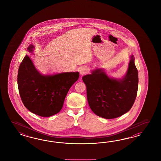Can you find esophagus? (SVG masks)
I'll return each instance as SVG.
<instances>
[{
    "mask_svg": "<svg viewBox=\"0 0 161 161\" xmlns=\"http://www.w3.org/2000/svg\"><path fill=\"white\" fill-rule=\"evenodd\" d=\"M88 72V69L87 68H86V67L81 68L80 69V74L81 75H83L87 73Z\"/></svg>",
    "mask_w": 161,
    "mask_h": 161,
    "instance_id": "obj_1",
    "label": "esophagus"
}]
</instances>
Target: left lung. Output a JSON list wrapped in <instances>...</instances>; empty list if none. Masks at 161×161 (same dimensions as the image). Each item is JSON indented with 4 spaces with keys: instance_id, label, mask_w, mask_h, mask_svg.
<instances>
[{
    "instance_id": "8db88e82",
    "label": "left lung",
    "mask_w": 161,
    "mask_h": 161,
    "mask_svg": "<svg viewBox=\"0 0 161 161\" xmlns=\"http://www.w3.org/2000/svg\"><path fill=\"white\" fill-rule=\"evenodd\" d=\"M90 107L96 115L107 119L120 117L129 112L136 97L138 71L134 56L130 57L126 75L110 78L102 69L84 76Z\"/></svg>"
}]
</instances>
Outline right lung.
<instances>
[{
  "instance_id": "1",
  "label": "right lung",
  "mask_w": 161,
  "mask_h": 161,
  "mask_svg": "<svg viewBox=\"0 0 161 161\" xmlns=\"http://www.w3.org/2000/svg\"><path fill=\"white\" fill-rule=\"evenodd\" d=\"M34 47L28 48L30 53ZM79 78L78 72L43 75L27 55L20 64L18 86L21 100L31 112L49 117L59 112L70 87Z\"/></svg>"
}]
</instances>
